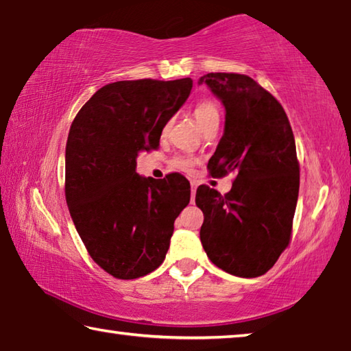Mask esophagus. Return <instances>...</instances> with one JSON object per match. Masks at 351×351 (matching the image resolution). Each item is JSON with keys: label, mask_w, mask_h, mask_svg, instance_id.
Returning <instances> with one entry per match:
<instances>
[{"label": "esophagus", "mask_w": 351, "mask_h": 351, "mask_svg": "<svg viewBox=\"0 0 351 351\" xmlns=\"http://www.w3.org/2000/svg\"><path fill=\"white\" fill-rule=\"evenodd\" d=\"M190 187H192V197L195 198V192H197L198 182H197V181H190Z\"/></svg>", "instance_id": "34e87169"}]
</instances>
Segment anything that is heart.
<instances>
[{
    "label": "heart",
    "mask_w": 351,
    "mask_h": 351,
    "mask_svg": "<svg viewBox=\"0 0 351 351\" xmlns=\"http://www.w3.org/2000/svg\"><path fill=\"white\" fill-rule=\"evenodd\" d=\"M193 116H195V121H197V123L201 128L207 127L212 122H219V112H218L217 105L209 102V100H204V102H199L197 106H195ZM173 165L178 169L187 171L192 169L193 159L190 156H176L173 159Z\"/></svg>",
    "instance_id": "obj_1"
}]
</instances>
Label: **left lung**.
<instances>
[{
	"label": "left lung",
	"mask_w": 351,
	"mask_h": 351,
	"mask_svg": "<svg viewBox=\"0 0 351 351\" xmlns=\"http://www.w3.org/2000/svg\"><path fill=\"white\" fill-rule=\"evenodd\" d=\"M224 106V133L209 159L212 176L235 175L230 192L201 186L199 239L213 265L237 277L268 272L288 246L299 197L294 134L282 105L251 77H199Z\"/></svg>",
	"instance_id": "obj_1"
}]
</instances>
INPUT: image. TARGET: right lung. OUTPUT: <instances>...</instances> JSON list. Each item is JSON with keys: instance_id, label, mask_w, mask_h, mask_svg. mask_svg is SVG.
I'll use <instances>...</instances> for the list:
<instances>
[{"instance_id": "add662e5", "label": "right lung", "mask_w": 351, "mask_h": 351, "mask_svg": "<svg viewBox=\"0 0 351 351\" xmlns=\"http://www.w3.org/2000/svg\"><path fill=\"white\" fill-rule=\"evenodd\" d=\"M193 80H122L105 85L77 112L64 154V195L91 258L108 274H150L169 251L173 223L190 201L181 175L136 173V158L158 148Z\"/></svg>"}]
</instances>
